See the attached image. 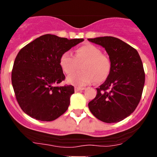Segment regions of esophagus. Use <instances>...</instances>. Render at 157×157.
<instances>
[{"label":"esophagus","instance_id":"esophagus-1","mask_svg":"<svg viewBox=\"0 0 157 157\" xmlns=\"http://www.w3.org/2000/svg\"><path fill=\"white\" fill-rule=\"evenodd\" d=\"M84 89H85V88H82V87H78V86H75V90L76 92H77V91H81Z\"/></svg>","mask_w":157,"mask_h":157}]
</instances>
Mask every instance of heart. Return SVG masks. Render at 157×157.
<instances>
[{
  "mask_svg": "<svg viewBox=\"0 0 157 157\" xmlns=\"http://www.w3.org/2000/svg\"><path fill=\"white\" fill-rule=\"evenodd\" d=\"M60 65L67 75L82 71L68 77L69 83L82 86L91 84L95 80L97 83L104 82L111 71L109 57L102 53L100 48L90 44L79 46L75 49V56L70 52H65L60 57Z\"/></svg>",
  "mask_w": 157,
  "mask_h": 157,
  "instance_id": "b5f03b06",
  "label": "heart"
}]
</instances>
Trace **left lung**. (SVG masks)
<instances>
[{
  "label": "left lung",
  "mask_w": 157,
  "mask_h": 157,
  "mask_svg": "<svg viewBox=\"0 0 157 157\" xmlns=\"http://www.w3.org/2000/svg\"><path fill=\"white\" fill-rule=\"evenodd\" d=\"M105 48L111 60V71L99 88L89 108L95 117L111 123L124 120L134 111L142 97L145 71L137 51L117 37L89 39Z\"/></svg>",
  "instance_id": "1"
}]
</instances>
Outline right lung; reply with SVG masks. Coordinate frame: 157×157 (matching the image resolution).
Masks as SVG:
<instances>
[{"instance_id": "1", "label": "right lung", "mask_w": 157, "mask_h": 157, "mask_svg": "<svg viewBox=\"0 0 157 157\" xmlns=\"http://www.w3.org/2000/svg\"><path fill=\"white\" fill-rule=\"evenodd\" d=\"M83 40L47 34L20 50L12 83L23 112L40 121H53L66 112L75 89L71 85L57 86L66 78L59 60L63 52Z\"/></svg>"}]
</instances>
